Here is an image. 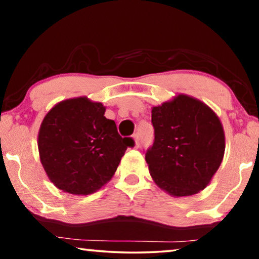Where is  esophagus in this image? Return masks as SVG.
I'll use <instances>...</instances> for the list:
<instances>
[{
  "label": "esophagus",
  "instance_id": "obj_1",
  "mask_svg": "<svg viewBox=\"0 0 259 259\" xmlns=\"http://www.w3.org/2000/svg\"><path fill=\"white\" fill-rule=\"evenodd\" d=\"M134 140H135V147H139V134L134 135Z\"/></svg>",
  "mask_w": 259,
  "mask_h": 259
}]
</instances>
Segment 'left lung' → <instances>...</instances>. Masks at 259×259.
I'll return each instance as SVG.
<instances>
[{"mask_svg":"<svg viewBox=\"0 0 259 259\" xmlns=\"http://www.w3.org/2000/svg\"><path fill=\"white\" fill-rule=\"evenodd\" d=\"M154 143L145 160L152 178L172 196L204 190L221 165L225 135L221 120L199 99L178 95L152 108Z\"/></svg>","mask_w":259,"mask_h":259,"instance_id":"1","label":"left lung"}]
</instances>
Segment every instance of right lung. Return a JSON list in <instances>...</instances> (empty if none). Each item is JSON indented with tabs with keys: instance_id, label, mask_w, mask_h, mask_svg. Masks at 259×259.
I'll use <instances>...</instances> for the list:
<instances>
[{
	"instance_id": "1",
	"label": "right lung",
	"mask_w": 259,
	"mask_h": 259,
	"mask_svg": "<svg viewBox=\"0 0 259 259\" xmlns=\"http://www.w3.org/2000/svg\"><path fill=\"white\" fill-rule=\"evenodd\" d=\"M102 103L87 97L55 105L37 137L41 163L56 187L75 195L100 190L115 174L133 138H122Z\"/></svg>"
}]
</instances>
